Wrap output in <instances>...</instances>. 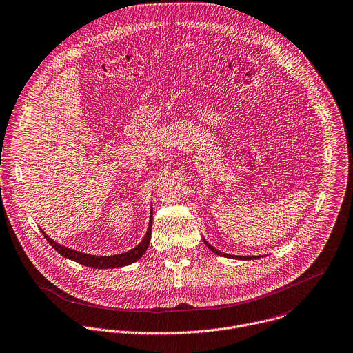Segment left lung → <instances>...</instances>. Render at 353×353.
<instances>
[{
	"label": "left lung",
	"instance_id": "1",
	"mask_svg": "<svg viewBox=\"0 0 353 353\" xmlns=\"http://www.w3.org/2000/svg\"><path fill=\"white\" fill-rule=\"evenodd\" d=\"M204 239V243L214 252V253H216V254H219V256H223V257H229V259H238V260H254V259H260L261 256H235V254H228V253H223V252H221V250H218V249H215L214 246H211L207 241H205V238H203Z\"/></svg>",
	"mask_w": 353,
	"mask_h": 353
}]
</instances>
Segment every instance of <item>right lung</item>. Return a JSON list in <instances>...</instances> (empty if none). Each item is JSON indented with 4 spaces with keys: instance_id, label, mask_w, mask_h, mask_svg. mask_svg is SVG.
<instances>
[{
    "instance_id": "1",
    "label": "right lung",
    "mask_w": 353,
    "mask_h": 353,
    "mask_svg": "<svg viewBox=\"0 0 353 353\" xmlns=\"http://www.w3.org/2000/svg\"><path fill=\"white\" fill-rule=\"evenodd\" d=\"M152 222H153V216H152V210H150V218H149V225H148V230L146 234L142 238V241L132 249L120 253V254H111V256H96V254H88L79 250H74L70 249L67 246H63L61 243H57L56 241H53L49 235L45 234L43 230L42 234L48 239V242L52 245V248H54V250H57L63 257L74 260L79 264H83L86 267H92V268H117V267H124L128 264L135 263L137 260H139L150 242V234H152Z\"/></svg>"
}]
</instances>
